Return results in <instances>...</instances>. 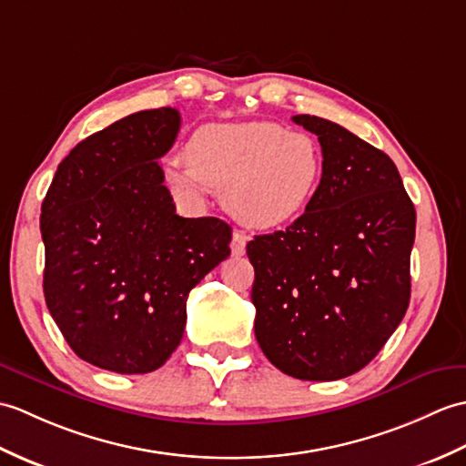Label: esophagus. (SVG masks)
<instances>
[{
    "mask_svg": "<svg viewBox=\"0 0 466 466\" xmlns=\"http://www.w3.org/2000/svg\"><path fill=\"white\" fill-rule=\"evenodd\" d=\"M245 245H247V235L241 231H235L231 237V251L235 257L245 255Z\"/></svg>",
    "mask_w": 466,
    "mask_h": 466,
    "instance_id": "34e87169",
    "label": "esophagus"
}]
</instances>
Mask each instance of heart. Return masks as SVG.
Returning a JSON list of instances; mask_svg holds the SVG:
<instances>
[{
  "label": "heart",
  "instance_id": "obj_1",
  "mask_svg": "<svg viewBox=\"0 0 466 466\" xmlns=\"http://www.w3.org/2000/svg\"><path fill=\"white\" fill-rule=\"evenodd\" d=\"M165 175L175 189L223 191L237 221L255 229L291 223L313 201L323 177V155L305 133L273 121L211 123L195 131L187 159L173 157Z\"/></svg>",
  "mask_w": 466,
  "mask_h": 466
}]
</instances>
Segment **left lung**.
Segmentation results:
<instances>
[{
    "mask_svg": "<svg viewBox=\"0 0 466 466\" xmlns=\"http://www.w3.org/2000/svg\"><path fill=\"white\" fill-rule=\"evenodd\" d=\"M293 121L319 137L323 177L285 231L247 243L255 337L285 375L337 380L369 365L407 313L417 213L387 153L323 117Z\"/></svg>",
    "mask_w": 466,
    "mask_h": 466,
    "instance_id": "1",
    "label": "left lung"
}]
</instances>
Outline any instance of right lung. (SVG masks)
<instances>
[{"label": "right lung", "instance_id": "right-lung-1", "mask_svg": "<svg viewBox=\"0 0 466 466\" xmlns=\"http://www.w3.org/2000/svg\"><path fill=\"white\" fill-rule=\"evenodd\" d=\"M177 109L137 111L93 133L59 163L44 203V295L74 353L143 375L183 339L187 297L229 257L231 227L175 213L159 159Z\"/></svg>", "mask_w": 466, "mask_h": 466}]
</instances>
